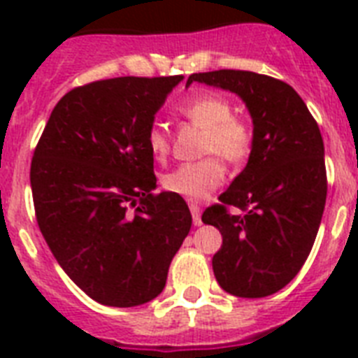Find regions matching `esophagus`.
Returning a JSON list of instances; mask_svg holds the SVG:
<instances>
[{"label":"esophagus","mask_w":358,"mask_h":358,"mask_svg":"<svg viewBox=\"0 0 358 358\" xmlns=\"http://www.w3.org/2000/svg\"><path fill=\"white\" fill-rule=\"evenodd\" d=\"M189 210H191V215H193V223H195V227H201L202 224L201 208L196 206V204H189Z\"/></svg>","instance_id":"obj_1"}]
</instances>
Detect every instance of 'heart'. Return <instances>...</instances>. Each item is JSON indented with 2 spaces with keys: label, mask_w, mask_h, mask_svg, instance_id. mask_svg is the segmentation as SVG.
Returning <instances> with one entry per match:
<instances>
[{
  "label": "heart",
  "mask_w": 358,
  "mask_h": 358,
  "mask_svg": "<svg viewBox=\"0 0 358 358\" xmlns=\"http://www.w3.org/2000/svg\"><path fill=\"white\" fill-rule=\"evenodd\" d=\"M178 113L204 129L202 154H217L232 165L249 159L255 146V129L245 119L232 115L227 98L215 92H201L180 103ZM146 146L156 159H165L171 150L167 131L162 126H152L146 134ZM217 156L176 167L162 178L163 189L193 202L208 199L224 180V165Z\"/></svg>",
  "instance_id": "1"
}]
</instances>
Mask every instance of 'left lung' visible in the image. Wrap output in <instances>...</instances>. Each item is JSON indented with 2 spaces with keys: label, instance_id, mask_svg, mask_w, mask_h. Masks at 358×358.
Instances as JSON below:
<instances>
[{
  "label": "left lung",
  "instance_id": "1",
  "mask_svg": "<svg viewBox=\"0 0 358 358\" xmlns=\"http://www.w3.org/2000/svg\"><path fill=\"white\" fill-rule=\"evenodd\" d=\"M193 81L236 92L252 117L247 167L202 223L223 236L212 260L219 286L236 297H267L299 273L317 236L327 199L322 134L303 98L271 76L213 70L191 74L185 87Z\"/></svg>",
  "mask_w": 358,
  "mask_h": 358
}]
</instances>
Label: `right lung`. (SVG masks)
I'll use <instances>...</instances> for the list:
<instances>
[{
	"label": "right lung",
	"instance_id": "right-lung-1",
	"mask_svg": "<svg viewBox=\"0 0 358 358\" xmlns=\"http://www.w3.org/2000/svg\"><path fill=\"white\" fill-rule=\"evenodd\" d=\"M184 76L76 87L53 108L31 162L38 229L91 299L137 306L162 294L191 229L185 201L154 193L146 134Z\"/></svg>",
	"mask_w": 358,
	"mask_h": 358
}]
</instances>
